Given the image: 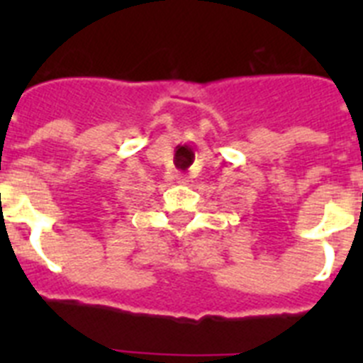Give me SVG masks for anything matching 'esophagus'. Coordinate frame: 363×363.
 <instances>
[{"instance_id":"esophagus-1","label":"esophagus","mask_w":363,"mask_h":363,"mask_svg":"<svg viewBox=\"0 0 363 363\" xmlns=\"http://www.w3.org/2000/svg\"><path fill=\"white\" fill-rule=\"evenodd\" d=\"M189 182V176L187 174H176V184L179 185H185Z\"/></svg>"}]
</instances>
